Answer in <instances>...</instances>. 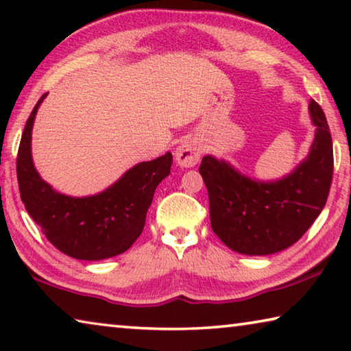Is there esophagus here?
<instances>
[{"mask_svg": "<svg viewBox=\"0 0 351 351\" xmlns=\"http://www.w3.org/2000/svg\"><path fill=\"white\" fill-rule=\"evenodd\" d=\"M201 158V145L198 141L195 139H186L181 142V145L176 148L175 159L181 167H193L195 164H198Z\"/></svg>", "mask_w": 351, "mask_h": 351, "instance_id": "34e87169", "label": "esophagus"}]
</instances>
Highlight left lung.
<instances>
[{
	"mask_svg": "<svg viewBox=\"0 0 351 351\" xmlns=\"http://www.w3.org/2000/svg\"><path fill=\"white\" fill-rule=\"evenodd\" d=\"M310 114L316 125L311 152L282 181H252L212 156L201 161L212 229L232 251L246 255L283 251L300 240L322 212L335 169L332 141L316 100L310 102Z\"/></svg>",
	"mask_w": 351,
	"mask_h": 351,
	"instance_id": "8db88e82",
	"label": "left lung"
}]
</instances>
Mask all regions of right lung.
Masks as SVG:
<instances>
[{
	"label": "right lung",
	"instance_id": "add662e5",
	"mask_svg": "<svg viewBox=\"0 0 351 351\" xmlns=\"http://www.w3.org/2000/svg\"><path fill=\"white\" fill-rule=\"evenodd\" d=\"M29 116L23 132L16 178L20 197L29 215L58 251L79 260H104L132 247L145 226L147 210L158 184L170 173L173 156L141 162L130 169L105 192L86 198L57 193L34 167L31 133L41 100Z\"/></svg>",
	"mask_w": 351,
	"mask_h": 351
}]
</instances>
